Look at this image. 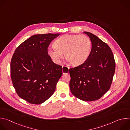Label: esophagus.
I'll list each match as a JSON object with an SVG mask.
<instances>
[{
  "instance_id": "obj_1",
  "label": "esophagus",
  "mask_w": 130,
  "mask_h": 130,
  "mask_svg": "<svg viewBox=\"0 0 130 130\" xmlns=\"http://www.w3.org/2000/svg\"><path fill=\"white\" fill-rule=\"evenodd\" d=\"M67 68L68 69V71H69V68L68 67H66V66H64V65H63V66H62V70H63V74L65 73V72H66V71H63V70H66V69Z\"/></svg>"
}]
</instances>
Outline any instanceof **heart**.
Masks as SVG:
<instances>
[{
  "mask_svg": "<svg viewBox=\"0 0 130 130\" xmlns=\"http://www.w3.org/2000/svg\"><path fill=\"white\" fill-rule=\"evenodd\" d=\"M54 46L48 49V53L55 63H60L64 52L68 62L78 66L88 58L92 43L89 37L85 35L65 34L55 41Z\"/></svg>",
  "mask_w": 130,
  "mask_h": 130,
  "instance_id": "1",
  "label": "heart"
}]
</instances>
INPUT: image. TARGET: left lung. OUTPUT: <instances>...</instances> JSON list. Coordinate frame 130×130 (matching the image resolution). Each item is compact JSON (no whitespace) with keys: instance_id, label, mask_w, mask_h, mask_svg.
Segmentation results:
<instances>
[{"instance_id":"8db88e82","label":"left lung","mask_w":130,"mask_h":130,"mask_svg":"<svg viewBox=\"0 0 130 130\" xmlns=\"http://www.w3.org/2000/svg\"><path fill=\"white\" fill-rule=\"evenodd\" d=\"M91 41L92 47L87 60L69 69V87L72 94L84 101H95L110 88L115 71V61L112 50L96 35L83 32Z\"/></svg>"}]
</instances>
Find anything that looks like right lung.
I'll list each match as a JSON object with an SVG mask.
<instances>
[{
	"mask_svg": "<svg viewBox=\"0 0 130 130\" xmlns=\"http://www.w3.org/2000/svg\"><path fill=\"white\" fill-rule=\"evenodd\" d=\"M60 35L36 34L18 46L11 61V77L16 93L31 104H40L54 93L62 76V66L48 53L51 41Z\"/></svg>",
	"mask_w": 130,
	"mask_h": 130,
	"instance_id": "right-lung-1",
	"label": "right lung"
}]
</instances>
